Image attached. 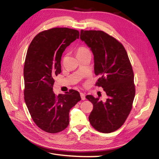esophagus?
I'll return each mask as SVG.
<instances>
[{
    "instance_id": "esophagus-1",
    "label": "esophagus",
    "mask_w": 159,
    "mask_h": 159,
    "mask_svg": "<svg viewBox=\"0 0 159 159\" xmlns=\"http://www.w3.org/2000/svg\"><path fill=\"white\" fill-rule=\"evenodd\" d=\"M80 95L81 99H82V100H83V101H84V100H85V99H86V97H85V94H84V93H80Z\"/></svg>"
}]
</instances>
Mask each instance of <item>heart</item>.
I'll return each instance as SVG.
<instances>
[{"label": "heart", "instance_id": "heart-1", "mask_svg": "<svg viewBox=\"0 0 159 159\" xmlns=\"http://www.w3.org/2000/svg\"><path fill=\"white\" fill-rule=\"evenodd\" d=\"M87 52H89L88 51V49H86V48H84V47H79V48L77 49V56L82 55V54L86 53H87Z\"/></svg>", "mask_w": 159, "mask_h": 159}]
</instances>
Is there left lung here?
I'll return each mask as SVG.
<instances>
[{"instance_id":"left-lung-1","label":"left lung","mask_w":159,"mask_h":159,"mask_svg":"<svg viewBox=\"0 0 159 159\" xmlns=\"http://www.w3.org/2000/svg\"><path fill=\"white\" fill-rule=\"evenodd\" d=\"M80 39L90 48L94 56L95 74L107 98L87 95L93 105L89 120L96 130L105 133L120 128L131 110L135 95L134 75L128 53L123 45L102 31H80Z\"/></svg>"}]
</instances>
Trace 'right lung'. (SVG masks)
Here are the masks:
<instances>
[{"mask_svg":"<svg viewBox=\"0 0 159 159\" xmlns=\"http://www.w3.org/2000/svg\"><path fill=\"white\" fill-rule=\"evenodd\" d=\"M79 31L55 28L43 31L31 41L24 67V100L31 118L42 130L57 133L68 127L70 110L81 100L70 89L55 95L54 78L61 72V57L77 39Z\"/></svg>","mask_w":159,"mask_h":159,"instance_id":"right-lung-1","label":"right lung"}]
</instances>
